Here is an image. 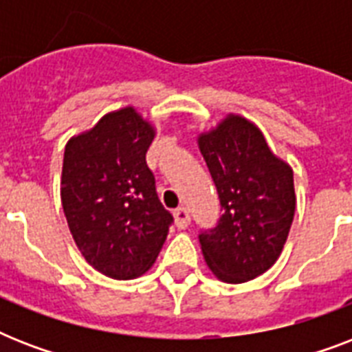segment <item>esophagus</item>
<instances>
[{"label":"esophagus","instance_id":"obj_1","mask_svg":"<svg viewBox=\"0 0 352 352\" xmlns=\"http://www.w3.org/2000/svg\"><path fill=\"white\" fill-rule=\"evenodd\" d=\"M175 225L177 228H181V230H184L188 225H190V212H188L184 206H181V208L175 210Z\"/></svg>","mask_w":352,"mask_h":352}]
</instances>
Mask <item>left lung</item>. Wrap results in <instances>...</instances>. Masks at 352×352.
<instances>
[{
    "label": "left lung",
    "instance_id": "left-lung-1",
    "mask_svg": "<svg viewBox=\"0 0 352 352\" xmlns=\"http://www.w3.org/2000/svg\"><path fill=\"white\" fill-rule=\"evenodd\" d=\"M197 144L223 210L217 226L199 235L204 261L221 281L245 283L281 256L296 212L294 173L241 115H226Z\"/></svg>",
    "mask_w": 352,
    "mask_h": 352
}]
</instances>
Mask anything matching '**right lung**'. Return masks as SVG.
<instances>
[{
	"label": "right lung",
	"instance_id": "add662e5",
	"mask_svg": "<svg viewBox=\"0 0 352 352\" xmlns=\"http://www.w3.org/2000/svg\"><path fill=\"white\" fill-rule=\"evenodd\" d=\"M153 138V124L126 106L65 144L63 214L85 261L107 278L148 272L173 221L146 164Z\"/></svg>",
	"mask_w": 352,
	"mask_h": 352
}]
</instances>
